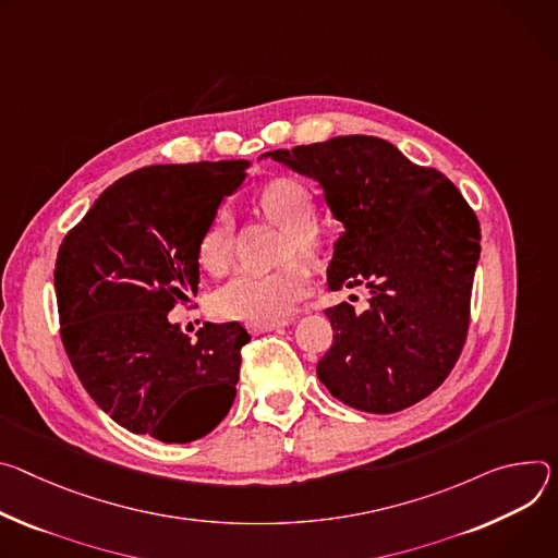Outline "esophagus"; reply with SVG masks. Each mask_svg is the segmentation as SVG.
Segmentation results:
<instances>
[{
    "label": "esophagus",
    "instance_id": "esophagus-1",
    "mask_svg": "<svg viewBox=\"0 0 558 558\" xmlns=\"http://www.w3.org/2000/svg\"><path fill=\"white\" fill-rule=\"evenodd\" d=\"M283 326H288V322H272V324H245L247 332H253V335H262V332L279 330V328H283Z\"/></svg>",
    "mask_w": 558,
    "mask_h": 558
}]
</instances>
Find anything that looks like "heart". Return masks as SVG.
Wrapping results in <instances>:
<instances>
[{
    "label": "heart",
    "mask_w": 558,
    "mask_h": 558,
    "mask_svg": "<svg viewBox=\"0 0 558 558\" xmlns=\"http://www.w3.org/2000/svg\"><path fill=\"white\" fill-rule=\"evenodd\" d=\"M259 208L268 219L283 226L281 253L290 257L275 270H241L213 294V313L221 319L245 324L283 322L299 299L311 290V275L301 258L324 262L335 247V232L317 221L315 197L305 183L277 177L259 191ZM234 228L226 210H221L206 228L199 243V264L219 272L230 264Z\"/></svg>",
    "instance_id": "heart-1"
}]
</instances>
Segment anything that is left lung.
Returning <instances> with one entry per match:
<instances>
[{
    "mask_svg": "<svg viewBox=\"0 0 558 558\" xmlns=\"http://www.w3.org/2000/svg\"><path fill=\"white\" fill-rule=\"evenodd\" d=\"M262 157L319 181L343 223L328 288L369 292L363 313L348 301L326 311L335 337L317 365L319 381L341 403L373 414L435 392L463 350L481 255L478 219L457 185L367 135Z\"/></svg>",
    "mask_w": 558,
    "mask_h": 558,
    "instance_id": "1",
    "label": "left lung"
}]
</instances>
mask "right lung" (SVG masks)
<instances>
[{
	"label": "right lung",
	"instance_id": "1",
	"mask_svg": "<svg viewBox=\"0 0 558 558\" xmlns=\"http://www.w3.org/2000/svg\"><path fill=\"white\" fill-rule=\"evenodd\" d=\"M251 161L148 166L114 181L64 236L54 264L61 341L82 386L114 423L163 444L206 437L239 381L236 322L197 341L168 313L199 286V243Z\"/></svg>",
	"mask_w": 558,
	"mask_h": 558
}]
</instances>
